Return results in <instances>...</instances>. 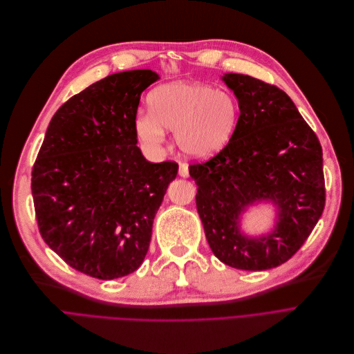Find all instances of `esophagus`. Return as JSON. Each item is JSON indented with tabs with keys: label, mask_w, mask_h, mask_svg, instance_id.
<instances>
[{
	"label": "esophagus",
	"mask_w": 354,
	"mask_h": 354,
	"mask_svg": "<svg viewBox=\"0 0 354 354\" xmlns=\"http://www.w3.org/2000/svg\"><path fill=\"white\" fill-rule=\"evenodd\" d=\"M178 174L183 177V178H187L189 176V171H188V166L185 163H180L178 166Z\"/></svg>",
	"instance_id": "obj_1"
}]
</instances>
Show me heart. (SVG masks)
Here are the masks:
<instances>
[{"label": "heart", "instance_id": "1", "mask_svg": "<svg viewBox=\"0 0 354 354\" xmlns=\"http://www.w3.org/2000/svg\"><path fill=\"white\" fill-rule=\"evenodd\" d=\"M239 115L233 95L201 82L178 81L151 93L149 113L136 115L135 131L151 148L163 142L165 129L174 131L176 145L184 156L206 160L227 147Z\"/></svg>", "mask_w": 354, "mask_h": 354}]
</instances>
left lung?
<instances>
[{
  "mask_svg": "<svg viewBox=\"0 0 354 354\" xmlns=\"http://www.w3.org/2000/svg\"><path fill=\"white\" fill-rule=\"evenodd\" d=\"M222 80L239 100L240 117L225 149L189 166L196 209L216 258L236 269L266 270L290 259L322 215V148L283 91L243 74ZM259 201L277 207L275 226L245 236L241 216Z\"/></svg>",
  "mask_w": 354,
  "mask_h": 354,
  "instance_id": "8db88e82",
  "label": "left lung"
}]
</instances>
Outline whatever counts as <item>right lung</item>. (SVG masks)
Listing matches in <instances>:
<instances>
[{"label":"right lung","instance_id":"obj_1","mask_svg":"<svg viewBox=\"0 0 354 354\" xmlns=\"http://www.w3.org/2000/svg\"><path fill=\"white\" fill-rule=\"evenodd\" d=\"M151 69L113 74L53 115L32 171L40 234L69 266L102 280L144 262L174 162L151 163L136 147L140 95Z\"/></svg>","mask_w":354,"mask_h":354}]
</instances>
